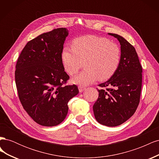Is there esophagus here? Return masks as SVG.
<instances>
[{"instance_id": "esophagus-1", "label": "esophagus", "mask_w": 159, "mask_h": 159, "mask_svg": "<svg viewBox=\"0 0 159 159\" xmlns=\"http://www.w3.org/2000/svg\"><path fill=\"white\" fill-rule=\"evenodd\" d=\"M78 89H79L80 92H82V91H84L85 89H86V88L83 87V86L80 85V86H78Z\"/></svg>"}]
</instances>
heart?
Instances as JSON below:
<instances>
[{
    "label": "heart",
    "mask_w": 159,
    "mask_h": 159,
    "mask_svg": "<svg viewBox=\"0 0 159 159\" xmlns=\"http://www.w3.org/2000/svg\"><path fill=\"white\" fill-rule=\"evenodd\" d=\"M61 60L64 70L71 75L79 71L84 62L85 69L74 78L73 82L86 85L113 75L121 61V50L107 38L83 36L72 41V47L63 48Z\"/></svg>",
    "instance_id": "obj_1"
}]
</instances>
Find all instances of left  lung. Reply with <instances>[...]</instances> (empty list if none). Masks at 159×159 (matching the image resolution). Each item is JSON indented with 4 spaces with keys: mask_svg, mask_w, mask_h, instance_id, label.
<instances>
[{
    "mask_svg": "<svg viewBox=\"0 0 159 159\" xmlns=\"http://www.w3.org/2000/svg\"><path fill=\"white\" fill-rule=\"evenodd\" d=\"M121 44V61L113 75L99 85V97L93 106L95 118L100 124L118 126L136 111L140 102L142 66L134 48L124 38L109 33Z\"/></svg>",
    "mask_w": 159,
    "mask_h": 159,
    "instance_id": "left-lung-1",
    "label": "left lung"
}]
</instances>
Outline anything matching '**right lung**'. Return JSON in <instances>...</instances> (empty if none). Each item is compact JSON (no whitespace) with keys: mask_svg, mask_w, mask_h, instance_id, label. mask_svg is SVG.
Segmentation results:
<instances>
[{"mask_svg":"<svg viewBox=\"0 0 159 159\" xmlns=\"http://www.w3.org/2000/svg\"><path fill=\"white\" fill-rule=\"evenodd\" d=\"M68 30L46 32L28 42L19 56L15 70L18 98L23 108L40 125L56 126L65 119L69 101L78 95L75 85H66L61 54Z\"/></svg>","mask_w":159,"mask_h":159,"instance_id":"1","label":"right lung"}]
</instances>
